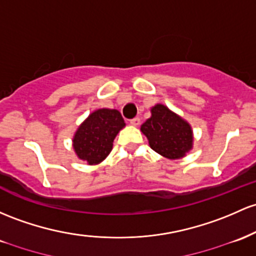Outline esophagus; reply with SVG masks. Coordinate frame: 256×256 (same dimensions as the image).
<instances>
[{
    "mask_svg": "<svg viewBox=\"0 0 256 256\" xmlns=\"http://www.w3.org/2000/svg\"><path fill=\"white\" fill-rule=\"evenodd\" d=\"M140 122H141V120H140V118H134V119L130 120V124H131V125H134V126L140 125Z\"/></svg>",
    "mask_w": 256,
    "mask_h": 256,
    "instance_id": "obj_1",
    "label": "esophagus"
}]
</instances>
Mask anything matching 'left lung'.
<instances>
[{
	"label": "left lung",
	"mask_w": 256,
	"mask_h": 256,
	"mask_svg": "<svg viewBox=\"0 0 256 256\" xmlns=\"http://www.w3.org/2000/svg\"><path fill=\"white\" fill-rule=\"evenodd\" d=\"M150 146L160 156L178 159L192 148V130L184 119L162 104L152 108V116L141 126Z\"/></svg>",
	"instance_id": "obj_1"
}]
</instances>
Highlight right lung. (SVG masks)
Wrapping results in <instances>:
<instances>
[{
	"instance_id": "obj_1",
	"label": "right lung",
	"mask_w": 256,
	"mask_h": 256,
	"mask_svg": "<svg viewBox=\"0 0 256 256\" xmlns=\"http://www.w3.org/2000/svg\"><path fill=\"white\" fill-rule=\"evenodd\" d=\"M125 126L122 114L115 109H98L78 128L74 150L80 159L98 164L106 158L118 132Z\"/></svg>"
}]
</instances>
